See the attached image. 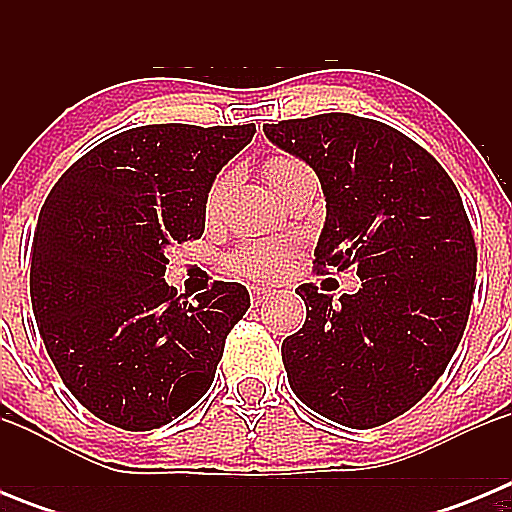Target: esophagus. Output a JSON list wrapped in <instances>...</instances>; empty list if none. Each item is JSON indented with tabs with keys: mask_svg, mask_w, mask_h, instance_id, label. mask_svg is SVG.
<instances>
[{
	"mask_svg": "<svg viewBox=\"0 0 512 512\" xmlns=\"http://www.w3.org/2000/svg\"><path fill=\"white\" fill-rule=\"evenodd\" d=\"M271 295H274V289H271V287H251V302H253V305H261V302L269 300Z\"/></svg>",
	"mask_w": 512,
	"mask_h": 512,
	"instance_id": "1",
	"label": "esophagus"
}]
</instances>
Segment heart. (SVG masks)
<instances>
[{"label": "heart", "instance_id": "b5f03b06", "mask_svg": "<svg viewBox=\"0 0 512 512\" xmlns=\"http://www.w3.org/2000/svg\"><path fill=\"white\" fill-rule=\"evenodd\" d=\"M307 169L302 161L297 158H289V156H274L269 158L264 164V174H266V182L269 187L284 176L295 174V171ZM217 189H212V197H210V205L215 200ZM289 256H292V248L284 246V243H256V246H246L241 251L235 253L233 259H230V269L243 274V277H251V279H271V277H279L289 264Z\"/></svg>", "mask_w": 512, "mask_h": 512}]
</instances>
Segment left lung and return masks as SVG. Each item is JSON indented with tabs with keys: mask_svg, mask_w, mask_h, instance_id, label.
<instances>
[{
	"mask_svg": "<svg viewBox=\"0 0 512 512\" xmlns=\"http://www.w3.org/2000/svg\"><path fill=\"white\" fill-rule=\"evenodd\" d=\"M318 174L325 225L318 271L356 266V295L297 287L307 320L284 338L289 387L348 428L408 413L449 366L469 320L477 246L451 176L400 130L328 112L264 125Z\"/></svg>",
	"mask_w": 512,
	"mask_h": 512,
	"instance_id": "left-lung-1",
	"label": "left lung"
}]
</instances>
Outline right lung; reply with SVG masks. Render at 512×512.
Masks as SVG:
<instances>
[{
    "label": "right lung",
    "instance_id": "right-lung-1",
    "mask_svg": "<svg viewBox=\"0 0 512 512\" xmlns=\"http://www.w3.org/2000/svg\"><path fill=\"white\" fill-rule=\"evenodd\" d=\"M256 125H140L71 164L40 207L30 300L71 395L104 423L151 431L210 390L251 297L215 282L189 302L166 274L174 243L202 238L215 176Z\"/></svg>",
    "mask_w": 512,
    "mask_h": 512
}]
</instances>
